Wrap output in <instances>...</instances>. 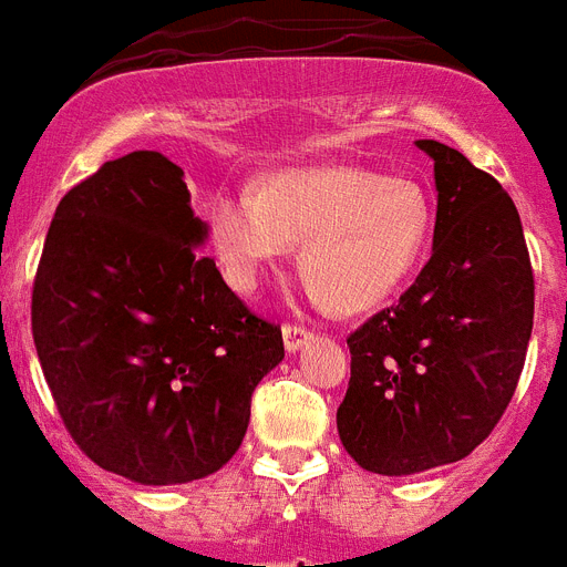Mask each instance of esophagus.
<instances>
[{
	"mask_svg": "<svg viewBox=\"0 0 567 567\" xmlns=\"http://www.w3.org/2000/svg\"><path fill=\"white\" fill-rule=\"evenodd\" d=\"M309 330L301 327V323H284V343H287V350L295 352L301 350L303 343H307Z\"/></svg>",
	"mask_w": 567,
	"mask_h": 567,
	"instance_id": "34e87169",
	"label": "esophagus"
}]
</instances>
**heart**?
<instances>
[{"mask_svg":"<svg viewBox=\"0 0 567 567\" xmlns=\"http://www.w3.org/2000/svg\"><path fill=\"white\" fill-rule=\"evenodd\" d=\"M209 235L226 280L258 289L292 240L312 292L341 309L364 312L386 301L422 260L430 206L408 181L352 166L295 168L269 181L264 197L220 188L209 206Z\"/></svg>","mask_w":567,"mask_h":567,"instance_id":"heart-1","label":"heart"}]
</instances>
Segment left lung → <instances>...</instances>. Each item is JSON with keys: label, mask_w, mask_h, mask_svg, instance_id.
I'll return each instance as SVG.
<instances>
[{"label": "left lung", "mask_w": 567, "mask_h": 567, "mask_svg": "<svg viewBox=\"0 0 567 567\" xmlns=\"http://www.w3.org/2000/svg\"><path fill=\"white\" fill-rule=\"evenodd\" d=\"M433 157V255L393 307L350 332L338 435L364 471L410 476L458 462L514 399L534 330V269L514 200L462 152Z\"/></svg>", "instance_id": "8db88e82"}]
</instances>
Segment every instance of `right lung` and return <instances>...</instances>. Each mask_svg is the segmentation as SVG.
Listing matches in <instances>:
<instances>
[{
	"label": "right lung",
	"instance_id": "obj_1",
	"mask_svg": "<svg viewBox=\"0 0 567 567\" xmlns=\"http://www.w3.org/2000/svg\"><path fill=\"white\" fill-rule=\"evenodd\" d=\"M203 237L183 168L132 152L62 197L33 278V343L62 424L140 485L220 471L284 358L278 323L226 287Z\"/></svg>",
	"mask_w": 567,
	"mask_h": 567
}]
</instances>
